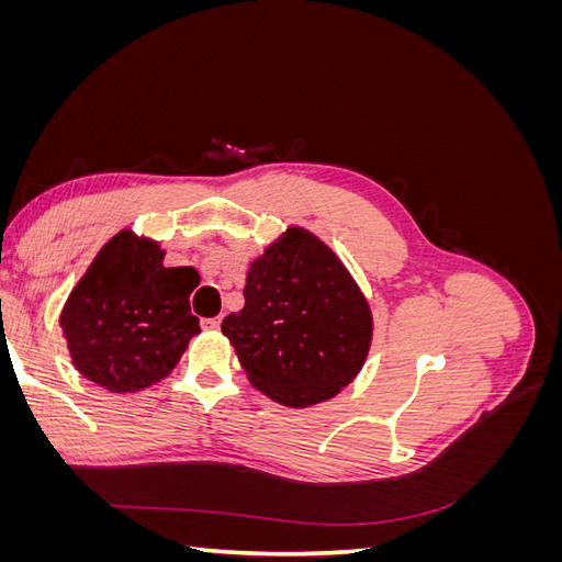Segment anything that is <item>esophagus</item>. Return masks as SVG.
Returning a JSON list of instances; mask_svg holds the SVG:
<instances>
[{
	"mask_svg": "<svg viewBox=\"0 0 562 562\" xmlns=\"http://www.w3.org/2000/svg\"><path fill=\"white\" fill-rule=\"evenodd\" d=\"M201 326L206 330H217L220 328V316H211V318H203Z\"/></svg>",
	"mask_w": 562,
	"mask_h": 562,
	"instance_id": "obj_1",
	"label": "esophagus"
}]
</instances>
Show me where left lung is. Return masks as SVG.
I'll return each mask as SVG.
<instances>
[{"label": "left lung", "instance_id": "8db88e82", "mask_svg": "<svg viewBox=\"0 0 562 562\" xmlns=\"http://www.w3.org/2000/svg\"><path fill=\"white\" fill-rule=\"evenodd\" d=\"M241 312L223 333L252 386L291 407L333 398L366 361L370 307L337 255L291 227L250 265Z\"/></svg>", "mask_w": 562, "mask_h": 562}]
</instances>
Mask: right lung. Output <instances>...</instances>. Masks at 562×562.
Instances as JSON below:
<instances>
[{"instance_id":"1","label":"right lung","mask_w":562,"mask_h":562,"mask_svg":"<svg viewBox=\"0 0 562 562\" xmlns=\"http://www.w3.org/2000/svg\"><path fill=\"white\" fill-rule=\"evenodd\" d=\"M196 283L194 267H164L159 244L112 236L60 314L75 368L116 394L164 380L201 330L190 310Z\"/></svg>"}]
</instances>
